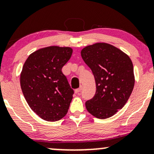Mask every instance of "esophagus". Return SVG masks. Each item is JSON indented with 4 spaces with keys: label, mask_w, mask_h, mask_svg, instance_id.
Wrapping results in <instances>:
<instances>
[{
    "label": "esophagus",
    "mask_w": 154,
    "mask_h": 154,
    "mask_svg": "<svg viewBox=\"0 0 154 154\" xmlns=\"http://www.w3.org/2000/svg\"><path fill=\"white\" fill-rule=\"evenodd\" d=\"M82 90H83V87H80L79 89H76V90H75V93H79V92H82Z\"/></svg>",
    "instance_id": "1"
}]
</instances>
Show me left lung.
<instances>
[{
    "label": "left lung",
    "mask_w": 154,
    "mask_h": 154,
    "mask_svg": "<svg viewBox=\"0 0 154 154\" xmlns=\"http://www.w3.org/2000/svg\"><path fill=\"white\" fill-rule=\"evenodd\" d=\"M81 55L96 84L95 95L86 102V108L97 118L113 116L126 103L134 89L131 60L120 49L107 43L87 46Z\"/></svg>",
    "instance_id": "left-lung-1"
}]
</instances>
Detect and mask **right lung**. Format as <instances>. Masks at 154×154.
Returning <instances> with one entry per match:
<instances>
[{
  "label": "right lung",
  "instance_id": "right-lung-1",
  "mask_svg": "<svg viewBox=\"0 0 154 154\" xmlns=\"http://www.w3.org/2000/svg\"><path fill=\"white\" fill-rule=\"evenodd\" d=\"M72 53L68 47L44 48L31 54L23 67V93L31 109L45 120L57 121L67 113L74 91L62 68Z\"/></svg>",
  "mask_w": 154,
  "mask_h": 154
}]
</instances>
